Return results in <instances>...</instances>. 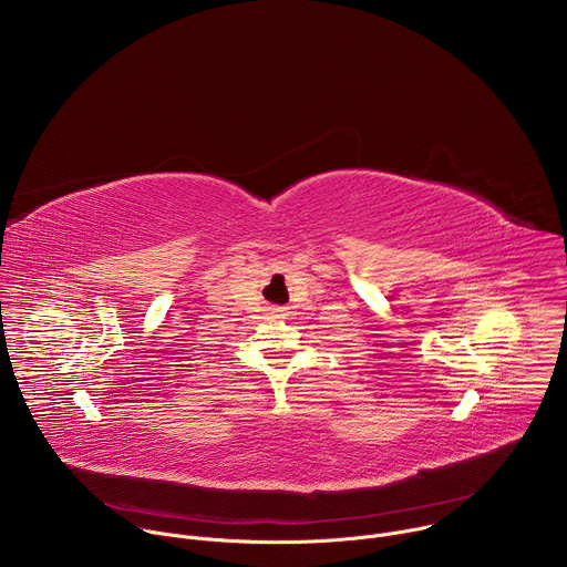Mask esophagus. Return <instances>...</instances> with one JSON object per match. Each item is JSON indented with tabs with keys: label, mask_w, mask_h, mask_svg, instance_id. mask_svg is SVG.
Here are the masks:
<instances>
[{
	"label": "esophagus",
	"mask_w": 567,
	"mask_h": 567,
	"mask_svg": "<svg viewBox=\"0 0 567 567\" xmlns=\"http://www.w3.org/2000/svg\"><path fill=\"white\" fill-rule=\"evenodd\" d=\"M269 313L271 316H289V309L280 307V305H274V307H269Z\"/></svg>",
	"instance_id": "1"
}]
</instances>
